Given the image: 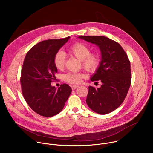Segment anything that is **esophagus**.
Wrapping results in <instances>:
<instances>
[{"label":"esophagus","instance_id":"1","mask_svg":"<svg viewBox=\"0 0 153 153\" xmlns=\"http://www.w3.org/2000/svg\"><path fill=\"white\" fill-rule=\"evenodd\" d=\"M79 85H72V86H71V89H72L73 90H76V88H79Z\"/></svg>","mask_w":153,"mask_h":153}]
</instances>
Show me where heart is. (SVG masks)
<instances>
[{
	"label": "heart",
	"instance_id": "1",
	"mask_svg": "<svg viewBox=\"0 0 153 153\" xmlns=\"http://www.w3.org/2000/svg\"><path fill=\"white\" fill-rule=\"evenodd\" d=\"M68 51L81 61L82 67L87 71L94 73L99 67L100 63L99 55L97 53H91L90 47L84 43L80 42L75 43L69 48ZM53 62L57 69H62L65 62V53L61 50L58 51L54 55ZM84 77L85 74L82 73H68L64 76V80L68 83L77 84Z\"/></svg>",
	"mask_w": 153,
	"mask_h": 153
}]
</instances>
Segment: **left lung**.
<instances>
[{"label": "left lung", "mask_w": 153, "mask_h": 153, "mask_svg": "<svg viewBox=\"0 0 153 153\" xmlns=\"http://www.w3.org/2000/svg\"><path fill=\"white\" fill-rule=\"evenodd\" d=\"M79 39L96 45L101 51V61L92 82L100 80L99 88L90 86L86 102L91 110L106 114L117 109L123 102L131 81L130 62L117 42L105 36H79Z\"/></svg>", "instance_id": "left-lung-1"}]
</instances>
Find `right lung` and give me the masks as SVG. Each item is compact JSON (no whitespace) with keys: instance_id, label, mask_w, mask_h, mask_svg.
<instances>
[{"instance_id":"obj_1","label":"right lung","mask_w":153,"mask_h":153,"mask_svg":"<svg viewBox=\"0 0 153 153\" xmlns=\"http://www.w3.org/2000/svg\"><path fill=\"white\" fill-rule=\"evenodd\" d=\"M70 37L40 42L27 53L21 71L20 83L24 97L32 110L44 117L59 114L71 93V87L61 85L58 89L51 83L57 69L53 59Z\"/></svg>"}]
</instances>
